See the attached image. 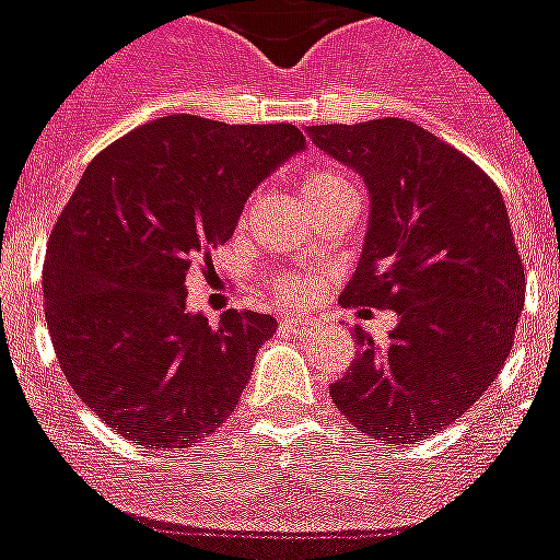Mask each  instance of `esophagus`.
Returning a JSON list of instances; mask_svg holds the SVG:
<instances>
[{
    "instance_id": "1",
    "label": "esophagus",
    "mask_w": 560,
    "mask_h": 560,
    "mask_svg": "<svg viewBox=\"0 0 560 560\" xmlns=\"http://www.w3.org/2000/svg\"><path fill=\"white\" fill-rule=\"evenodd\" d=\"M312 326H314L312 320H306V317H294V314H289V317L280 320V329L291 331V335H303V331L312 329Z\"/></svg>"
}]
</instances>
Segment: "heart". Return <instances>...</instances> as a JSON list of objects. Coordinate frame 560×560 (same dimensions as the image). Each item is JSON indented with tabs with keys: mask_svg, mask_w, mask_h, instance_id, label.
I'll return each mask as SVG.
<instances>
[{
	"mask_svg": "<svg viewBox=\"0 0 560 560\" xmlns=\"http://www.w3.org/2000/svg\"><path fill=\"white\" fill-rule=\"evenodd\" d=\"M346 191H352V186H349L340 174H331V171H306V177L300 183V194H303V200H306L308 208L317 206V202L323 200H329L335 194ZM277 294L283 300H289V303H303V300L312 294V285H308V280H303V277L289 275L277 283Z\"/></svg>",
	"mask_w": 560,
	"mask_h": 560,
	"instance_id": "1",
	"label": "heart"
}]
</instances>
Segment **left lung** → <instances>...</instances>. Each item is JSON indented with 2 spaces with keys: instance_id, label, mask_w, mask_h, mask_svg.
<instances>
[{
  "instance_id": "left-lung-1",
  "label": "left lung",
  "mask_w": 560,
  "mask_h": 560,
  "mask_svg": "<svg viewBox=\"0 0 560 560\" xmlns=\"http://www.w3.org/2000/svg\"><path fill=\"white\" fill-rule=\"evenodd\" d=\"M306 131L369 191L366 243L340 303L397 314L383 346L354 331L360 352L331 400L374 441H423L472 409L515 340L526 283L503 197L409 119Z\"/></svg>"
}]
</instances>
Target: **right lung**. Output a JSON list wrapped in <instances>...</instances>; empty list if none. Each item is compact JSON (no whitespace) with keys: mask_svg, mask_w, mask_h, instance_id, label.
<instances>
[{"mask_svg":"<svg viewBox=\"0 0 560 560\" xmlns=\"http://www.w3.org/2000/svg\"><path fill=\"white\" fill-rule=\"evenodd\" d=\"M303 148L289 122L171 114L85 168L45 252V323L65 381L125 441L186 450L234 412L277 320L229 308L208 323L186 308V277Z\"/></svg>","mask_w":560,"mask_h":560,"instance_id":"obj_1","label":"right lung"}]
</instances>
